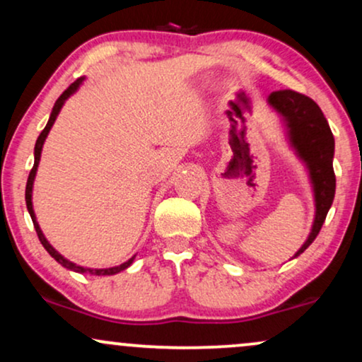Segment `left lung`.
Instances as JSON below:
<instances>
[{
  "mask_svg": "<svg viewBox=\"0 0 362 362\" xmlns=\"http://www.w3.org/2000/svg\"><path fill=\"white\" fill-rule=\"evenodd\" d=\"M269 103L288 122L291 143L308 165L311 182H313L317 214L308 240L294 255L298 257L317 238L325 223L328 209L334 202L335 173L332 160H334L335 141L323 112L306 95L293 90H277L269 95Z\"/></svg>",
  "mask_w": 362,
  "mask_h": 362,
  "instance_id": "left-lung-1",
  "label": "left lung"
}]
</instances>
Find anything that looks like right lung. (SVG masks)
Listing matches in <instances>:
<instances>
[{
    "instance_id": "obj_1",
    "label": "right lung",
    "mask_w": 362,
    "mask_h": 362,
    "mask_svg": "<svg viewBox=\"0 0 362 362\" xmlns=\"http://www.w3.org/2000/svg\"><path fill=\"white\" fill-rule=\"evenodd\" d=\"M80 83H81V78H80V80H76L74 83H71V85H69L68 88H66L64 91H62L61 97L57 98L56 103H54L52 112H51V117H49L47 126L44 127V131L40 132V136H39V138H37V143H35V151H34V155H35V161H34V167H32V170H30V173H28L27 189H25V202H27V209H28V213H30L32 221H34V228H35V231H37V236H39L40 243L44 245V248H45V250L49 252V255H51L52 259H56L57 262H59V264L62 265V267L71 269V271H74V272H81V274H93V276H112V274H117V272H120V271H124V269H127L129 265L132 264V260H134V257H132V259H129L127 262H124V264L117 265V267H110V269H85V267H80V265H76V264H73V262L66 260L64 257L61 255V253H57V252L54 250V248L51 247V243H49L47 240H45V236L42 235V231H40V226H39V223H37L35 214H34V207H32V185H34V178H35V173H37V167H39L40 151H42L44 141H45V138H47L49 131H51V127H52L54 120H56L57 114H59L61 107L64 105V100H66V98L69 97V95H73L74 91H76L78 86H80Z\"/></svg>"
}]
</instances>
